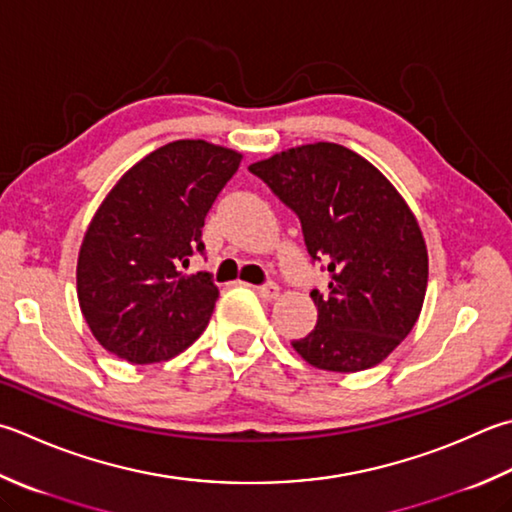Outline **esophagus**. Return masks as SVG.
Returning <instances> with one entry per match:
<instances>
[{"label":"esophagus","mask_w":512,"mask_h":512,"mask_svg":"<svg viewBox=\"0 0 512 512\" xmlns=\"http://www.w3.org/2000/svg\"><path fill=\"white\" fill-rule=\"evenodd\" d=\"M255 290H257L259 297L266 299V302H273V299L279 297V286L275 282H266L262 286H257Z\"/></svg>","instance_id":"obj_1"}]
</instances>
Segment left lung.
<instances>
[{
  "label": "left lung",
  "mask_w": 512,
  "mask_h": 512,
  "mask_svg": "<svg viewBox=\"0 0 512 512\" xmlns=\"http://www.w3.org/2000/svg\"><path fill=\"white\" fill-rule=\"evenodd\" d=\"M248 170L299 217L310 259L330 275L326 293H310L317 326L293 348L333 373L384 362L413 330L428 284L426 242L404 197L362 155L330 142Z\"/></svg>",
  "instance_id": "left-lung-1"
}]
</instances>
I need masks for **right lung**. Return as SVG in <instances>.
<instances>
[{
    "mask_svg": "<svg viewBox=\"0 0 512 512\" xmlns=\"http://www.w3.org/2000/svg\"><path fill=\"white\" fill-rule=\"evenodd\" d=\"M239 162L237 150L179 139L137 162L97 208L79 248L77 297L108 353L166 362L204 333L219 290L182 266L204 253V219Z\"/></svg>",
    "mask_w": 512,
    "mask_h": 512,
    "instance_id": "right-lung-1",
    "label": "right lung"
}]
</instances>
